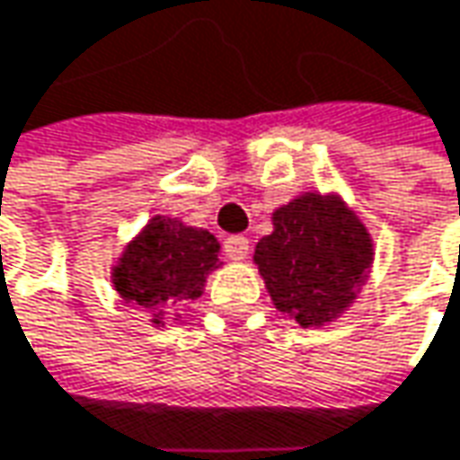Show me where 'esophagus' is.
Segmentation results:
<instances>
[{
  "label": "esophagus",
  "instance_id": "34e87169",
  "mask_svg": "<svg viewBox=\"0 0 460 460\" xmlns=\"http://www.w3.org/2000/svg\"><path fill=\"white\" fill-rule=\"evenodd\" d=\"M224 252H226L229 260H244V257L250 254V239L242 236V234L229 236V239L224 242Z\"/></svg>",
  "mask_w": 460,
  "mask_h": 460
}]
</instances>
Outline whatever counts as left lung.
Listing matches in <instances>:
<instances>
[{"mask_svg": "<svg viewBox=\"0 0 460 460\" xmlns=\"http://www.w3.org/2000/svg\"><path fill=\"white\" fill-rule=\"evenodd\" d=\"M254 262L275 309L301 327H322L355 301L373 242L342 198L306 192L272 213V234L257 242Z\"/></svg>", "mask_w": 460, "mask_h": 460, "instance_id": "obj_1", "label": "left lung"}]
</instances>
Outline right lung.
<instances>
[{"instance_id":"obj_1","label":"right lung","mask_w":460,"mask_h":460,"mask_svg":"<svg viewBox=\"0 0 460 460\" xmlns=\"http://www.w3.org/2000/svg\"><path fill=\"white\" fill-rule=\"evenodd\" d=\"M218 250L210 231L154 216L120 254L112 283L126 304L154 311L151 322L164 324V309L200 298L208 272L218 268Z\"/></svg>"}]
</instances>
